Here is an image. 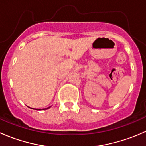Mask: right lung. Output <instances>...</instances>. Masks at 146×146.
Masks as SVG:
<instances>
[{"mask_svg": "<svg viewBox=\"0 0 146 146\" xmlns=\"http://www.w3.org/2000/svg\"><path fill=\"white\" fill-rule=\"evenodd\" d=\"M50 107H51V106H50V107H47V108H45V109H44L43 110H48V108H50Z\"/></svg>", "mask_w": 146, "mask_h": 146, "instance_id": "add662e5", "label": "right lung"}]
</instances>
